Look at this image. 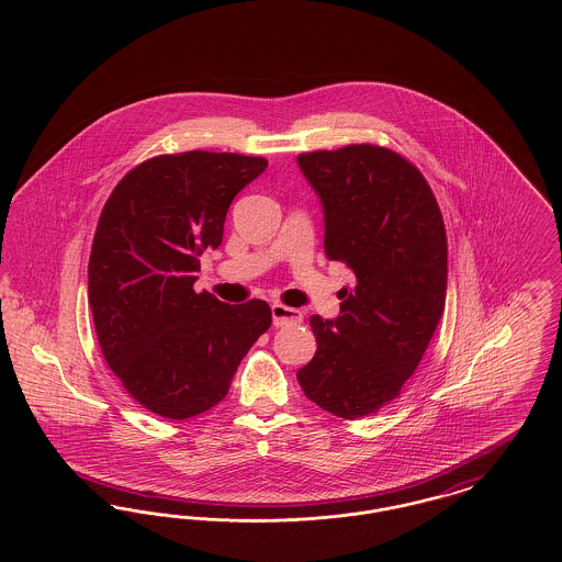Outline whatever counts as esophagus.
Segmentation results:
<instances>
[{
    "mask_svg": "<svg viewBox=\"0 0 562 562\" xmlns=\"http://www.w3.org/2000/svg\"><path fill=\"white\" fill-rule=\"evenodd\" d=\"M271 318H273V326H286V324H296V322L303 321V312L294 310V307H286L282 303H273Z\"/></svg>",
    "mask_w": 562,
    "mask_h": 562,
    "instance_id": "1",
    "label": "esophagus"
}]
</instances>
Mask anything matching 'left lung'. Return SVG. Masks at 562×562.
<instances>
[{
	"mask_svg": "<svg viewBox=\"0 0 562 562\" xmlns=\"http://www.w3.org/2000/svg\"><path fill=\"white\" fill-rule=\"evenodd\" d=\"M296 164L321 198L326 257L353 273L339 316L310 318L318 349L296 379L324 411L367 417L401 394L445 312L442 214L424 175L392 149L362 143Z\"/></svg>",
	"mask_w": 562,
	"mask_h": 562,
	"instance_id": "left-lung-1",
	"label": "left lung"
}]
</instances>
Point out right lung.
<instances>
[{
    "mask_svg": "<svg viewBox=\"0 0 562 562\" xmlns=\"http://www.w3.org/2000/svg\"><path fill=\"white\" fill-rule=\"evenodd\" d=\"M266 158L186 151L138 164L105 202L88 263V301L109 369L134 401L189 419L223 401L271 326L261 299L195 293L198 257L223 240L232 200Z\"/></svg>",
    "mask_w": 562,
    "mask_h": 562,
    "instance_id": "obj_1",
    "label": "right lung"
}]
</instances>
